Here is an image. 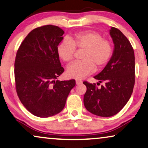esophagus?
<instances>
[{
	"instance_id": "1",
	"label": "esophagus",
	"mask_w": 148,
	"mask_h": 148,
	"mask_svg": "<svg viewBox=\"0 0 148 148\" xmlns=\"http://www.w3.org/2000/svg\"><path fill=\"white\" fill-rule=\"evenodd\" d=\"M75 82H76V84L77 85H79L81 84H82V80H80V79H76L75 80Z\"/></svg>"
}]
</instances>
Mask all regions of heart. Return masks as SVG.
<instances>
[{
    "label": "heart",
    "instance_id": "obj_1",
    "mask_svg": "<svg viewBox=\"0 0 148 148\" xmlns=\"http://www.w3.org/2000/svg\"><path fill=\"white\" fill-rule=\"evenodd\" d=\"M84 50L82 61L74 62L66 70L71 78L82 79L97 69L106 66L113 54L112 44L98 32L86 31L80 32L64 39L58 44L57 52L63 61L69 63L73 60L75 49Z\"/></svg>",
    "mask_w": 148,
    "mask_h": 148
}]
</instances>
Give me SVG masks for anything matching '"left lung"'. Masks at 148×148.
<instances>
[{
	"label": "left lung",
	"instance_id": "1",
	"mask_svg": "<svg viewBox=\"0 0 148 148\" xmlns=\"http://www.w3.org/2000/svg\"><path fill=\"white\" fill-rule=\"evenodd\" d=\"M114 44L111 59L100 73L94 76L104 86L84 82L87 91L84 103L89 112L102 117L112 116L122 110L131 98L135 85V54L130 42L120 30L111 27Z\"/></svg>",
	"mask_w": 148,
	"mask_h": 148
}]
</instances>
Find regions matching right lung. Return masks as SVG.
<instances>
[{
	"label": "right lung",
	"mask_w": 148,
	"mask_h": 148,
	"mask_svg": "<svg viewBox=\"0 0 148 148\" xmlns=\"http://www.w3.org/2000/svg\"><path fill=\"white\" fill-rule=\"evenodd\" d=\"M64 31L52 25L41 26L28 34L15 60L16 92L27 110L36 116H54L65 106L75 80H56L62 73L57 47Z\"/></svg>",
	"instance_id": "add662e5"
}]
</instances>
